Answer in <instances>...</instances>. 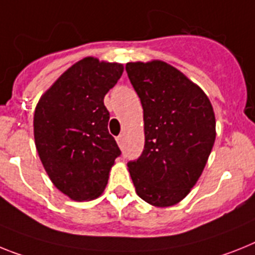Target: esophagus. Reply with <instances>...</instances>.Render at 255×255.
Listing matches in <instances>:
<instances>
[{
	"label": "esophagus",
	"instance_id": "1",
	"mask_svg": "<svg viewBox=\"0 0 255 255\" xmlns=\"http://www.w3.org/2000/svg\"><path fill=\"white\" fill-rule=\"evenodd\" d=\"M117 142H118V145H119V146H123L124 145V137H123V134H121V136H118L117 137Z\"/></svg>",
	"mask_w": 255,
	"mask_h": 255
}]
</instances>
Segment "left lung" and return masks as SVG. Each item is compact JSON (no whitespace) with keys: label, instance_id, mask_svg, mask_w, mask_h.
Returning a JSON list of instances; mask_svg holds the SVG:
<instances>
[{"label":"left lung","instance_id":"left-lung-1","mask_svg":"<svg viewBox=\"0 0 255 255\" xmlns=\"http://www.w3.org/2000/svg\"><path fill=\"white\" fill-rule=\"evenodd\" d=\"M128 78L144 109L142 154L127 163L136 193L157 207L176 205L200 179L215 141L205 92L162 61L129 62Z\"/></svg>","mask_w":255,"mask_h":255}]
</instances>
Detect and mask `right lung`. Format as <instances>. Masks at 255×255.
Instances as JSON below:
<instances>
[{"mask_svg":"<svg viewBox=\"0 0 255 255\" xmlns=\"http://www.w3.org/2000/svg\"><path fill=\"white\" fill-rule=\"evenodd\" d=\"M123 65L87 57L68 68L41 96L33 115L38 157L51 183L74 201L101 196L115 158L105 95L123 74Z\"/></svg>","mask_w":255,"mask_h":255,"instance_id":"obj_1","label":"right lung"}]
</instances>
